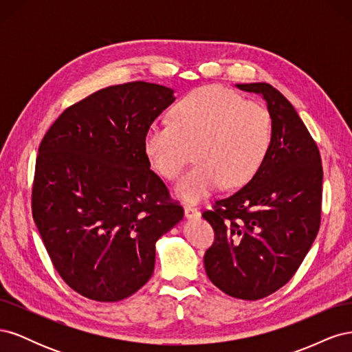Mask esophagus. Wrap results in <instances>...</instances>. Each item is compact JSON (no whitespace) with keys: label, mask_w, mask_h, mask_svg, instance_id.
<instances>
[{"label":"esophagus","mask_w":352,"mask_h":352,"mask_svg":"<svg viewBox=\"0 0 352 352\" xmlns=\"http://www.w3.org/2000/svg\"><path fill=\"white\" fill-rule=\"evenodd\" d=\"M185 217L186 219H197L199 217V210L195 208L194 206H185Z\"/></svg>","instance_id":"esophagus-1"}]
</instances>
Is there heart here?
<instances>
[{"label": "heart", "instance_id": "b5f03b06", "mask_svg": "<svg viewBox=\"0 0 352 352\" xmlns=\"http://www.w3.org/2000/svg\"><path fill=\"white\" fill-rule=\"evenodd\" d=\"M273 142V120L264 105L245 101L219 85L189 92L173 109V122L148 126L144 148L157 172L179 177L195 148L197 164L179 180L176 194L198 202L223 184L236 188L258 172Z\"/></svg>", "mask_w": 352, "mask_h": 352}]
</instances>
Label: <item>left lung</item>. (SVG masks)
Returning <instances> with one entry per match:
<instances>
[{
    "mask_svg": "<svg viewBox=\"0 0 352 352\" xmlns=\"http://www.w3.org/2000/svg\"><path fill=\"white\" fill-rule=\"evenodd\" d=\"M236 87L267 102L273 142L247 185L202 212L214 230L204 265L220 291L255 301L289 282L311 248L320 228L323 167L310 132L278 89L263 82Z\"/></svg>",
    "mask_w": 352,
    "mask_h": 352,
    "instance_id": "8db88e82",
    "label": "left lung"
}]
</instances>
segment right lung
Returning <instances> with one entry per match:
<instances>
[{"mask_svg":"<svg viewBox=\"0 0 352 352\" xmlns=\"http://www.w3.org/2000/svg\"><path fill=\"white\" fill-rule=\"evenodd\" d=\"M173 101L163 85H114L70 105L39 145L32 214L63 280L89 300L141 289L155 242L184 219L144 148L148 126Z\"/></svg>","mask_w":352,"mask_h":352,"instance_id":"1","label":"right lung"}]
</instances>
